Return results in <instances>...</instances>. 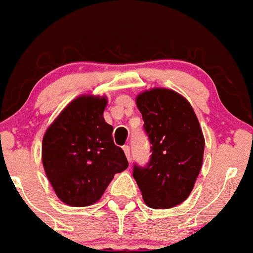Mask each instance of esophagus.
<instances>
[{
	"mask_svg": "<svg viewBox=\"0 0 253 253\" xmlns=\"http://www.w3.org/2000/svg\"><path fill=\"white\" fill-rule=\"evenodd\" d=\"M122 149H124V151H125V155H126L127 160H128V161H131V151H129V146H127V145H125V146L122 147Z\"/></svg>",
	"mask_w": 253,
	"mask_h": 253,
	"instance_id": "obj_1",
	"label": "esophagus"
}]
</instances>
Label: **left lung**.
<instances>
[{
	"label": "left lung",
	"mask_w": 253,
	"mask_h": 253,
	"mask_svg": "<svg viewBox=\"0 0 253 253\" xmlns=\"http://www.w3.org/2000/svg\"><path fill=\"white\" fill-rule=\"evenodd\" d=\"M151 143L147 166L135 165L133 177L143 202L154 209H169L190 195L204 155L203 132L193 107L177 92L152 88L136 97Z\"/></svg>",
	"instance_id": "8db88e82"
}]
</instances>
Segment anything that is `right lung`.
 Masks as SVG:
<instances>
[{
    "mask_svg": "<svg viewBox=\"0 0 253 253\" xmlns=\"http://www.w3.org/2000/svg\"><path fill=\"white\" fill-rule=\"evenodd\" d=\"M107 102L104 95H79L42 138L45 174L56 197L70 207L98 202L115 174L128 166L124 150L113 142V127L104 121Z\"/></svg>",
    "mask_w": 253,
    "mask_h": 253,
    "instance_id": "obj_1",
    "label": "right lung"
}]
</instances>
